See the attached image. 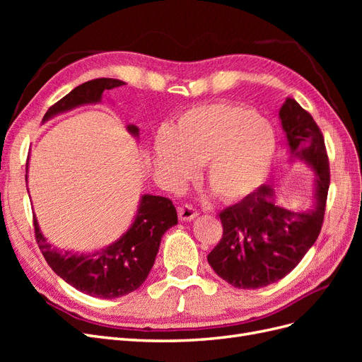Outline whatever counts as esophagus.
I'll list each match as a JSON object with an SVG mask.
<instances>
[{
	"label": "esophagus",
	"instance_id": "esophagus-1",
	"mask_svg": "<svg viewBox=\"0 0 362 362\" xmlns=\"http://www.w3.org/2000/svg\"><path fill=\"white\" fill-rule=\"evenodd\" d=\"M178 216H180L181 221L187 222V221H193L194 217H198L199 211L196 210V208L190 204H182V205L178 206Z\"/></svg>",
	"mask_w": 362,
	"mask_h": 362
}]
</instances>
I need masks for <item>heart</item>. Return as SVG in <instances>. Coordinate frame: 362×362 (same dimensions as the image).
<instances>
[{
  "label": "heart",
  "mask_w": 362,
  "mask_h": 362,
  "mask_svg": "<svg viewBox=\"0 0 362 362\" xmlns=\"http://www.w3.org/2000/svg\"><path fill=\"white\" fill-rule=\"evenodd\" d=\"M276 148L275 131L266 119L238 104L193 107L154 144L157 168L173 180L193 175L205 163V182L217 198L237 201L266 180Z\"/></svg>",
  "instance_id": "obj_1"
}]
</instances>
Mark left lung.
Listing matches in <instances>:
<instances>
[{
    "instance_id": "obj_1",
    "label": "left lung",
    "mask_w": 362,
    "mask_h": 362,
    "mask_svg": "<svg viewBox=\"0 0 362 362\" xmlns=\"http://www.w3.org/2000/svg\"><path fill=\"white\" fill-rule=\"evenodd\" d=\"M279 117L293 157L311 164L317 175L315 205L303 213L286 210L275 202L272 185L264 184L218 214L223 234L206 258L235 288L255 290L287 276L315 243L325 221L331 169L322 131L291 98Z\"/></svg>"
}]
</instances>
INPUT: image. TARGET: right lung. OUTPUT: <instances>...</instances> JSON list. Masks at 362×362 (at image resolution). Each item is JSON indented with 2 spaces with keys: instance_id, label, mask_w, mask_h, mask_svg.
<instances>
[{
  "instance_id": "1",
  "label": "right lung",
  "mask_w": 362,
  "mask_h": 362,
  "mask_svg": "<svg viewBox=\"0 0 362 362\" xmlns=\"http://www.w3.org/2000/svg\"><path fill=\"white\" fill-rule=\"evenodd\" d=\"M122 84V81L113 78H96L83 83L51 105L43 120L76 105L98 103L104 90ZM128 129L136 136L139 134V128L134 125H129ZM177 223V208L170 199L145 194L133 226L119 242L93 255H72L71 252L62 254L60 250L51 247L33 217L36 243L48 266L76 290L103 299L120 298L137 290L145 282L154 266L163 234Z\"/></svg>"
}]
</instances>
